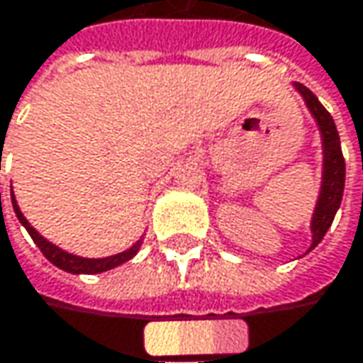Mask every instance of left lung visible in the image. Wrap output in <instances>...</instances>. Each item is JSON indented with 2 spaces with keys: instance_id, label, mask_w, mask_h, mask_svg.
Masks as SVG:
<instances>
[{
  "instance_id": "obj_1",
  "label": "left lung",
  "mask_w": 363,
  "mask_h": 363,
  "mask_svg": "<svg viewBox=\"0 0 363 363\" xmlns=\"http://www.w3.org/2000/svg\"><path fill=\"white\" fill-rule=\"evenodd\" d=\"M295 89L303 95L306 106L315 118L320 133H322V147H324V172H322V191L315 206L312 220V249L324 239L326 230L330 228L335 214L343 199L345 189V157L341 151V139L335 126L333 116L318 101V97L306 84L295 83Z\"/></svg>"
}]
</instances>
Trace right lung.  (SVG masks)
<instances>
[{"label":"right lung","instance_id":"1","mask_svg":"<svg viewBox=\"0 0 363 363\" xmlns=\"http://www.w3.org/2000/svg\"><path fill=\"white\" fill-rule=\"evenodd\" d=\"M12 206H14V212H16L20 224L28 230V235L33 237V241L37 243V247L41 249V253L50 259L53 266H57L60 270L70 272V274H97V272L112 270V268H116V266H120V264L128 262V259L139 251V247H141V241H137V243H135L130 249H126V251H122V253H116V255H110V257H101V259L79 257V255H72V253H68V251H64V249L55 247V245L50 243L48 239H43V237H41V235H39V233L28 224V220L24 218V214L20 212L14 193H12Z\"/></svg>","mask_w":363,"mask_h":363}]
</instances>
